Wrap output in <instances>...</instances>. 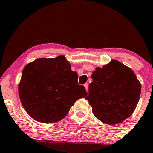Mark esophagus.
Returning <instances> with one entry per match:
<instances>
[{"mask_svg": "<svg viewBox=\"0 0 153 153\" xmlns=\"http://www.w3.org/2000/svg\"><path fill=\"white\" fill-rule=\"evenodd\" d=\"M84 87H85L86 91H88V84H87V83H86V84H84Z\"/></svg>", "mask_w": 153, "mask_h": 153, "instance_id": "obj_1", "label": "esophagus"}]
</instances>
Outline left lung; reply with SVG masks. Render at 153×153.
<instances>
[{
    "instance_id": "8db88e82",
    "label": "left lung",
    "mask_w": 153,
    "mask_h": 153,
    "mask_svg": "<svg viewBox=\"0 0 153 153\" xmlns=\"http://www.w3.org/2000/svg\"><path fill=\"white\" fill-rule=\"evenodd\" d=\"M86 99L95 117L116 125L132 114L139 101L141 84L131 68L116 60L96 67Z\"/></svg>"
}]
</instances>
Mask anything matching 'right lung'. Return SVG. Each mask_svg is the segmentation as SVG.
<instances>
[{
    "label": "right lung",
    "instance_id": "add662e5",
    "mask_svg": "<svg viewBox=\"0 0 153 153\" xmlns=\"http://www.w3.org/2000/svg\"><path fill=\"white\" fill-rule=\"evenodd\" d=\"M77 78L65 56L41 58L27 64L18 85L24 110L38 122H59L77 99L88 94Z\"/></svg>",
    "mask_w": 153,
    "mask_h": 153
}]
</instances>
